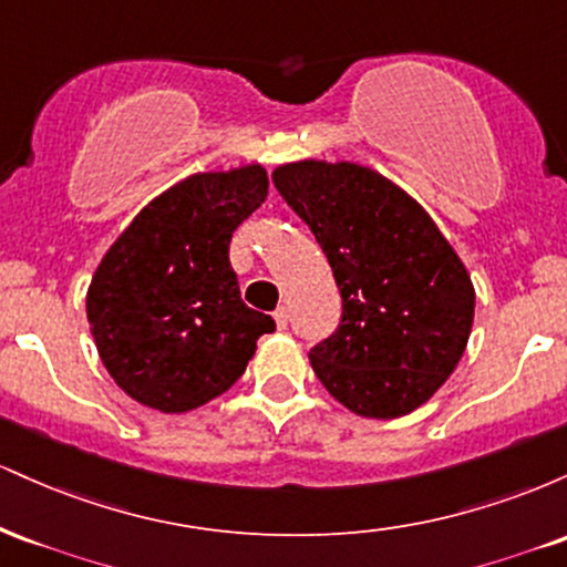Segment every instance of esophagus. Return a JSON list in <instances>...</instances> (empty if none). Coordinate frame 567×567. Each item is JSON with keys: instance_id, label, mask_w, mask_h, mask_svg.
I'll return each instance as SVG.
<instances>
[{"instance_id": "esophagus-1", "label": "esophagus", "mask_w": 567, "mask_h": 567, "mask_svg": "<svg viewBox=\"0 0 567 567\" xmlns=\"http://www.w3.org/2000/svg\"><path fill=\"white\" fill-rule=\"evenodd\" d=\"M275 322H277L279 330L288 328V309H277L275 311Z\"/></svg>"}]
</instances>
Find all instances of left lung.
Segmentation results:
<instances>
[{
	"label": "left lung",
	"mask_w": 567,
	"mask_h": 567,
	"mask_svg": "<svg viewBox=\"0 0 567 567\" xmlns=\"http://www.w3.org/2000/svg\"><path fill=\"white\" fill-rule=\"evenodd\" d=\"M341 290V324L309 351L322 386L365 419L421 408L458 365L474 285L408 192L357 162L301 159L271 173Z\"/></svg>",
	"instance_id": "8db88e82"
}]
</instances>
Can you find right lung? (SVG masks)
Masks as SVG:
<instances>
[{"instance_id": "obj_1", "label": "right lung", "mask_w": 567, "mask_h": 567, "mask_svg": "<svg viewBox=\"0 0 567 567\" xmlns=\"http://www.w3.org/2000/svg\"><path fill=\"white\" fill-rule=\"evenodd\" d=\"M269 194L261 165L194 173L154 197L97 264L87 320L122 392L188 413L245 373L275 320L245 306L231 234Z\"/></svg>"}]
</instances>
